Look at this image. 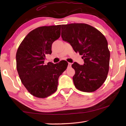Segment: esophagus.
<instances>
[{
    "mask_svg": "<svg viewBox=\"0 0 126 126\" xmlns=\"http://www.w3.org/2000/svg\"><path fill=\"white\" fill-rule=\"evenodd\" d=\"M71 65H72V63H68V67H71Z\"/></svg>",
    "mask_w": 126,
    "mask_h": 126,
    "instance_id": "esophagus-1",
    "label": "esophagus"
}]
</instances>
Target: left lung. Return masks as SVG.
<instances>
[{"label": "left lung", "mask_w": 126, "mask_h": 126, "mask_svg": "<svg viewBox=\"0 0 126 126\" xmlns=\"http://www.w3.org/2000/svg\"><path fill=\"white\" fill-rule=\"evenodd\" d=\"M62 38L82 55L84 63L74 62L73 77L77 89L92 92L101 87L109 71L110 52L106 37L101 32L85 23L62 25Z\"/></svg>", "instance_id": "1"}]
</instances>
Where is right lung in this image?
<instances>
[{
  "mask_svg": "<svg viewBox=\"0 0 126 126\" xmlns=\"http://www.w3.org/2000/svg\"><path fill=\"white\" fill-rule=\"evenodd\" d=\"M61 35V25L38 27L27 35L16 54V69L21 82L33 96L44 98L57 89L58 78L67 69L68 62L44 64L46 54Z\"/></svg>",
  "mask_w": 126,
  "mask_h": 126,
  "instance_id": "add662e5",
  "label": "right lung"
}]
</instances>
